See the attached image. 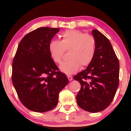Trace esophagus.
I'll return each instance as SVG.
<instances>
[{
    "instance_id": "obj_1",
    "label": "esophagus",
    "mask_w": 131,
    "mask_h": 131,
    "mask_svg": "<svg viewBox=\"0 0 131 131\" xmlns=\"http://www.w3.org/2000/svg\"><path fill=\"white\" fill-rule=\"evenodd\" d=\"M67 78H68V79H69V81H71V80H72V79H73V77L70 76V75H68Z\"/></svg>"
}]
</instances>
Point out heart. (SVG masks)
I'll return each mask as SVG.
<instances>
[{
    "instance_id": "heart-1",
    "label": "heart",
    "mask_w": 131,
    "mask_h": 131,
    "mask_svg": "<svg viewBox=\"0 0 131 131\" xmlns=\"http://www.w3.org/2000/svg\"><path fill=\"white\" fill-rule=\"evenodd\" d=\"M61 37V41L52 40L49 42L48 50L56 63H60L66 51H70L69 60L60 66L62 72L74 73L81 66L86 67L92 62L96 52V40L93 36L79 30H69Z\"/></svg>"
}]
</instances>
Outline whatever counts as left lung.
Segmentation results:
<instances>
[{
    "mask_svg": "<svg viewBox=\"0 0 131 131\" xmlns=\"http://www.w3.org/2000/svg\"><path fill=\"white\" fill-rule=\"evenodd\" d=\"M92 33L96 40L94 60L73 78L81 85L76 96L79 106L97 113L106 108L115 96L119 83V62L108 39L97 30Z\"/></svg>",
    "mask_w": 131,
    "mask_h": 131,
    "instance_id": "obj_1",
    "label": "left lung"
}]
</instances>
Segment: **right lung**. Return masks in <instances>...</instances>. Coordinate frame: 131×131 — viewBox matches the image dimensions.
<instances>
[{"label":"right lung","mask_w":131,"mask_h":131,"mask_svg":"<svg viewBox=\"0 0 131 131\" xmlns=\"http://www.w3.org/2000/svg\"><path fill=\"white\" fill-rule=\"evenodd\" d=\"M59 30L46 27L27 34L14 58L12 83L21 103L33 112H45L56 107L59 93L69 82L48 50Z\"/></svg>","instance_id":"1"}]
</instances>
